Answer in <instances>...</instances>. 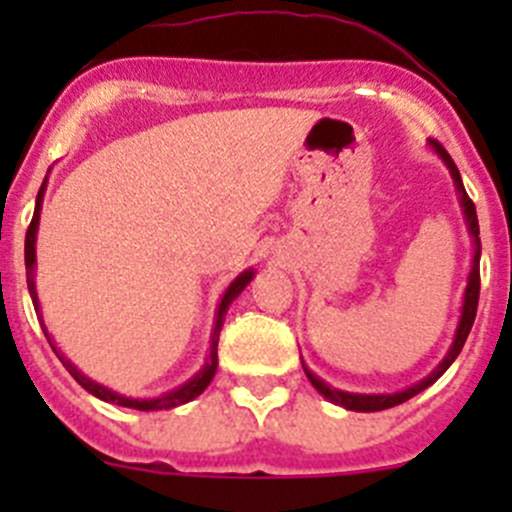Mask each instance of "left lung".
<instances>
[{"instance_id":"1","label":"left lung","mask_w":512,"mask_h":512,"mask_svg":"<svg viewBox=\"0 0 512 512\" xmlns=\"http://www.w3.org/2000/svg\"><path fill=\"white\" fill-rule=\"evenodd\" d=\"M431 148L438 153V156L443 158V164L449 166L451 176H454L456 192H459V202H461V207H464V217H467L469 235H472V241H474L472 271H469L467 292H464V305H461L459 328H456L454 343H451L446 359H443L441 364H438L436 369H433V372L423 379V382L413 384V387H408V390L395 392V395H354V392L333 390L330 384H325L323 379L315 377V374H312L310 369H307V366L302 364V369H305V374H307V379H310V382H312V387H315V390H318L320 395L325 397V400L336 402V405H341V408H346V410H356V413H377V410H387V408H395V405H402V402H408L410 397L418 395V392H423L425 387H431V384L436 382V379L441 377V374L446 372V369H449L451 364H454L456 356L461 354V348H464V341H467L469 330H472V325H474V318H477V302H479V253H482V243H479L477 210H474V202L469 200L467 189H464V184H461L459 169H456V164H454V161H451L449 153L443 151V146H441V143H436V140H431Z\"/></svg>"}]
</instances>
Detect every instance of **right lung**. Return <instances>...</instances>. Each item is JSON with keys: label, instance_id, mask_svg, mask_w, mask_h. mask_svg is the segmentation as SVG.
Listing matches in <instances>:
<instances>
[{"label": "right lung", "instance_id": "obj_1", "mask_svg": "<svg viewBox=\"0 0 512 512\" xmlns=\"http://www.w3.org/2000/svg\"><path fill=\"white\" fill-rule=\"evenodd\" d=\"M43 192H45V182L43 187H40L38 192V200H35V212H33V220H30V228H27V235H25V269H27V289H30V297H33V305H35V312L40 315V302H38V292H35V233H38V223H40V205H43ZM253 279V269L243 271L241 277H235L233 284H230L228 289H225L223 300H220V305H217V320H215V330H212V343H210V356H207L205 366H202L200 372L194 374L192 379H189L187 384H182V387H176V390L166 392V395L161 397H148V400H135V397H125V395H117V392L107 390V387H102V384L92 382L89 377H84V374L76 369L74 364H71L66 356L61 354L56 348V343H53V338L48 336V330H45L43 325V318H40V325H43L45 330V338H48V343H51V348L56 351V356L61 359V364L69 369L71 377L76 379V382L84 387V390L89 392V395L99 397V400L104 402H112V405H122V408H133V410H169V408H176V405H184V402L194 400L197 395H202L205 392L207 384L212 382V377H215L217 372V338H220V328H223V320H225V312H228L230 302L235 300V297L241 295L243 289H246V284Z\"/></svg>", "mask_w": 512, "mask_h": 512}]
</instances>
